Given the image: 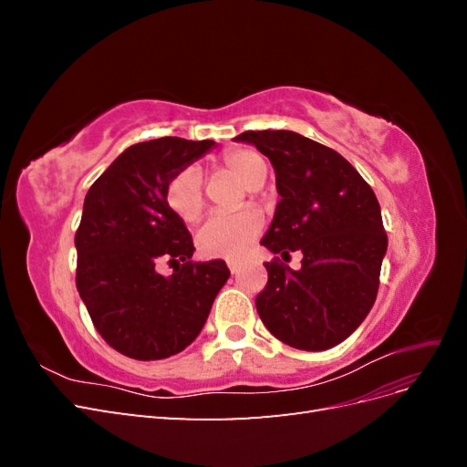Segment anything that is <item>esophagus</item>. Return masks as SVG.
Masks as SVG:
<instances>
[{
  "label": "esophagus",
  "instance_id": "34e87169",
  "mask_svg": "<svg viewBox=\"0 0 467 467\" xmlns=\"http://www.w3.org/2000/svg\"><path fill=\"white\" fill-rule=\"evenodd\" d=\"M228 266H230L232 275H235V273L239 271V263H237V261H228Z\"/></svg>",
  "mask_w": 467,
  "mask_h": 467
}]
</instances>
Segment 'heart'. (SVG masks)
<instances>
[{"label": "heart", "instance_id": "1", "mask_svg": "<svg viewBox=\"0 0 467 467\" xmlns=\"http://www.w3.org/2000/svg\"><path fill=\"white\" fill-rule=\"evenodd\" d=\"M222 167L237 177L247 189H259L266 177V161L257 151L235 148L223 153ZM167 202L185 222H194L202 214L204 192L202 177L196 169H185L173 177L167 187ZM263 228L261 216L253 210L237 214L210 216L196 234V245L206 257L239 259L259 235Z\"/></svg>", "mask_w": 467, "mask_h": 467}]
</instances>
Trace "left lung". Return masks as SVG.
Segmentation results:
<instances>
[{"label": "left lung", "mask_w": 467, "mask_h": 467, "mask_svg": "<svg viewBox=\"0 0 467 467\" xmlns=\"http://www.w3.org/2000/svg\"><path fill=\"white\" fill-rule=\"evenodd\" d=\"M273 163L280 202L261 245L283 260L305 255L292 272L265 263L268 282L257 312L278 341L327 350L368 316L379 286L388 235L374 191L341 153L292 130L235 136Z\"/></svg>", "instance_id": "obj_1"}]
</instances>
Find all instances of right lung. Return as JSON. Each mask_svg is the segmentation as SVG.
Here are the masks:
<instances>
[{"label": "right lung", "mask_w": 467, "mask_h": 467, "mask_svg": "<svg viewBox=\"0 0 467 467\" xmlns=\"http://www.w3.org/2000/svg\"><path fill=\"white\" fill-rule=\"evenodd\" d=\"M216 142L160 138L130 146L86 194L76 234V285L105 341L136 360L185 350L230 278L223 261L192 263L185 222L167 202V187ZM175 264L163 277L157 263Z\"/></svg>", "instance_id": "add662e5"}]
</instances>
